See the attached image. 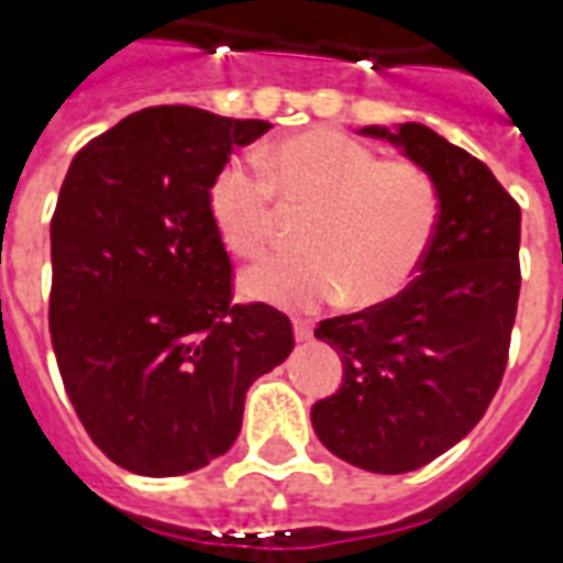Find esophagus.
I'll list each match as a JSON object with an SVG mask.
<instances>
[{"label":"esophagus","instance_id":"34e87169","mask_svg":"<svg viewBox=\"0 0 563 563\" xmlns=\"http://www.w3.org/2000/svg\"><path fill=\"white\" fill-rule=\"evenodd\" d=\"M291 327H295V341H300V344L312 338V323L309 321H295Z\"/></svg>","mask_w":563,"mask_h":563}]
</instances>
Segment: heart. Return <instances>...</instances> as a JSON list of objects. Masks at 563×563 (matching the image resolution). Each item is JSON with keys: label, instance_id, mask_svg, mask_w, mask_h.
<instances>
[{"label": "heart", "instance_id": "b5f03b06", "mask_svg": "<svg viewBox=\"0 0 563 563\" xmlns=\"http://www.w3.org/2000/svg\"><path fill=\"white\" fill-rule=\"evenodd\" d=\"M266 178L234 162L210 185V217L228 251L260 257L274 231V199L312 208L300 225V254H280L242 274L251 300L309 312L346 295L378 306L416 277L440 225L433 178L410 162H378L361 141L312 130L274 144Z\"/></svg>", "mask_w": 563, "mask_h": 563}]
</instances>
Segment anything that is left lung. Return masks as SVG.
Listing matches in <instances>:
<instances>
[{"mask_svg": "<svg viewBox=\"0 0 563 563\" xmlns=\"http://www.w3.org/2000/svg\"><path fill=\"white\" fill-rule=\"evenodd\" d=\"M358 135L433 178L440 225L408 289L314 329L341 355L344 382L314 401L312 428L350 465L405 474L468 437L500 387L520 295V208L486 164L424 123Z\"/></svg>", "mask_w": 563, "mask_h": 563, "instance_id": "1", "label": "left lung"}]
</instances>
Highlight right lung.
<instances>
[{"mask_svg": "<svg viewBox=\"0 0 563 563\" xmlns=\"http://www.w3.org/2000/svg\"><path fill=\"white\" fill-rule=\"evenodd\" d=\"M272 123L150 107L89 141L52 219L54 355L91 442L144 477L234 445L245 393L295 350L289 318L231 303L210 185Z\"/></svg>", "mask_w": 563, "mask_h": 563, "instance_id": "right-lung-1", "label": "right lung"}]
</instances>
